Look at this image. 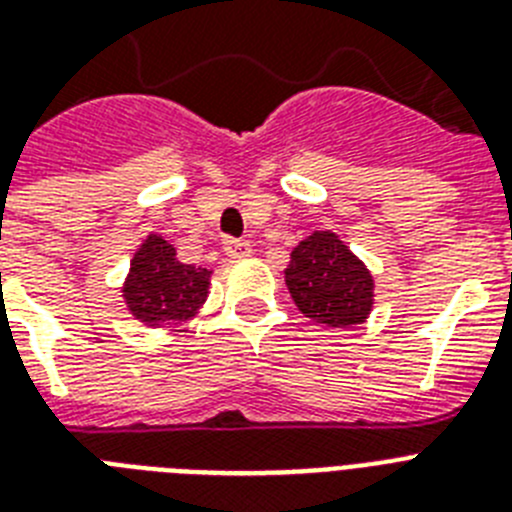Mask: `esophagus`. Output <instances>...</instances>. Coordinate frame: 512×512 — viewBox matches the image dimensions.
Returning <instances> with one entry per match:
<instances>
[{
    "mask_svg": "<svg viewBox=\"0 0 512 512\" xmlns=\"http://www.w3.org/2000/svg\"><path fill=\"white\" fill-rule=\"evenodd\" d=\"M251 243L248 240H235V238H227L225 240V253L230 259H248L251 256Z\"/></svg>",
    "mask_w": 512,
    "mask_h": 512,
    "instance_id": "34e87169",
    "label": "esophagus"
}]
</instances>
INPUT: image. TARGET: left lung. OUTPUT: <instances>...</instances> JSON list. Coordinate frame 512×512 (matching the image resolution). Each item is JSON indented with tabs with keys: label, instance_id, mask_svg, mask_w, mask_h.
Wrapping results in <instances>:
<instances>
[{
	"label": "left lung",
	"instance_id": "left-lung-1",
	"mask_svg": "<svg viewBox=\"0 0 512 512\" xmlns=\"http://www.w3.org/2000/svg\"><path fill=\"white\" fill-rule=\"evenodd\" d=\"M285 285L305 318L331 329L360 326L375 305L373 274L331 230H313L292 248Z\"/></svg>",
	"mask_w": 512,
	"mask_h": 512
}]
</instances>
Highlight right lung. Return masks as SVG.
<instances>
[{"instance_id": "add662e5", "label": "right lung", "mask_w": 512, "mask_h": 512, "mask_svg": "<svg viewBox=\"0 0 512 512\" xmlns=\"http://www.w3.org/2000/svg\"><path fill=\"white\" fill-rule=\"evenodd\" d=\"M212 269L183 264L163 235L150 233L131 256L121 298L131 318L147 329H173L202 310Z\"/></svg>"}]
</instances>
